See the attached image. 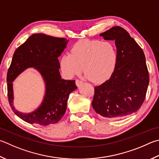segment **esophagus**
I'll return each instance as SVG.
<instances>
[{
  "mask_svg": "<svg viewBox=\"0 0 159 159\" xmlns=\"http://www.w3.org/2000/svg\"><path fill=\"white\" fill-rule=\"evenodd\" d=\"M83 83V81L81 80H79V79H76V85L78 86V87H79V86H80V85H81Z\"/></svg>",
  "mask_w": 159,
  "mask_h": 159,
  "instance_id": "esophagus-1",
  "label": "esophagus"
}]
</instances>
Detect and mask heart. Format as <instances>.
Returning a JSON list of instances; mask_svg holds the SVG:
<instances>
[{"label": "heart", "instance_id": "1", "mask_svg": "<svg viewBox=\"0 0 159 159\" xmlns=\"http://www.w3.org/2000/svg\"><path fill=\"white\" fill-rule=\"evenodd\" d=\"M118 54L109 42L83 39L71 48L70 54L64 55L60 65L65 75L72 77L81 72L94 83H102L111 77L116 67Z\"/></svg>", "mask_w": 159, "mask_h": 159}]
</instances>
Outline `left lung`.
<instances>
[{
    "label": "left lung",
    "mask_w": 159,
    "mask_h": 159,
    "mask_svg": "<svg viewBox=\"0 0 159 159\" xmlns=\"http://www.w3.org/2000/svg\"><path fill=\"white\" fill-rule=\"evenodd\" d=\"M100 35L114 40L118 60L111 78L94 87L92 107L106 118L127 116L140 109L146 97L149 76L145 54L122 27H112Z\"/></svg>",
    "instance_id": "1"
}]
</instances>
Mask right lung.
<instances>
[{
    "label": "right lung",
    "mask_w": 159,
    "mask_h": 159,
    "mask_svg": "<svg viewBox=\"0 0 159 159\" xmlns=\"http://www.w3.org/2000/svg\"><path fill=\"white\" fill-rule=\"evenodd\" d=\"M68 42L65 38L37 33L31 35L14 51L7 71V97L11 110L25 122L48 126L57 123L65 115L69 95L77 88L74 80L62 79L59 72L58 57ZM28 67L35 68L42 74L46 94L38 109L31 114H23L13 107L12 82Z\"/></svg>",
    "instance_id": "obj_1"
}]
</instances>
